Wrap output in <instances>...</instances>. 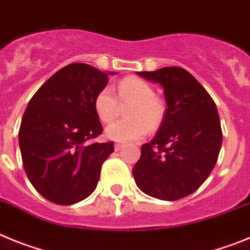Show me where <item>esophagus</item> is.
Listing matches in <instances>:
<instances>
[{
	"label": "esophagus",
	"mask_w": 250,
	"mask_h": 250,
	"mask_svg": "<svg viewBox=\"0 0 250 250\" xmlns=\"http://www.w3.org/2000/svg\"><path fill=\"white\" fill-rule=\"evenodd\" d=\"M123 148V145H121V143H116V145H114V149L116 150H121Z\"/></svg>",
	"instance_id": "1"
}]
</instances>
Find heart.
<instances>
[{
  "mask_svg": "<svg viewBox=\"0 0 250 250\" xmlns=\"http://www.w3.org/2000/svg\"><path fill=\"white\" fill-rule=\"evenodd\" d=\"M118 96L111 87H104L94 98V111L102 122L108 123L116 118L121 104H128L125 120L107 125L105 137L116 142H132L141 139L148 130L156 129L164 118V104L154 97L152 87L137 77H127L118 84Z\"/></svg>",
  "mask_w": 250,
  "mask_h": 250,
  "instance_id": "obj_1",
  "label": "heart"
}]
</instances>
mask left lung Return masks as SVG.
Listing matches in <instances>:
<instances>
[{
	"mask_svg": "<svg viewBox=\"0 0 250 250\" xmlns=\"http://www.w3.org/2000/svg\"><path fill=\"white\" fill-rule=\"evenodd\" d=\"M137 75L163 88L167 108L154 138L142 146L133 178L146 194L177 201L195 192L217 163L223 141L217 105L181 67Z\"/></svg>",
	"mask_w": 250,
	"mask_h": 250,
	"instance_id": "1",
	"label": "left lung"
}]
</instances>
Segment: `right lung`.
<instances>
[{"mask_svg":"<svg viewBox=\"0 0 250 250\" xmlns=\"http://www.w3.org/2000/svg\"><path fill=\"white\" fill-rule=\"evenodd\" d=\"M112 75L86 63L68 64L27 105L19 132L22 163L35 189L52 203L69 206L89 197L113 153L112 142H93L103 130L94 98Z\"/></svg>","mask_w":250,"mask_h":250,"instance_id":"1","label":"right lung"}]
</instances>
